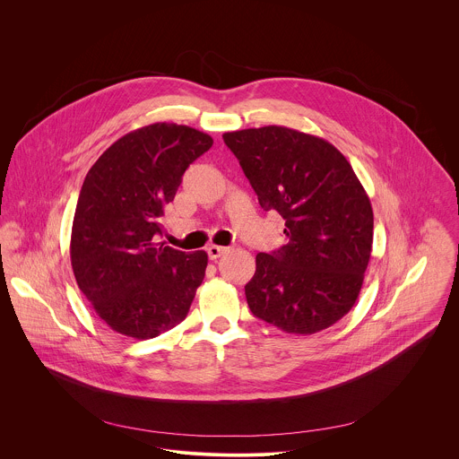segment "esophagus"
I'll list each match as a JSON object with an SVG mask.
<instances>
[{
    "instance_id": "obj_1",
    "label": "esophagus",
    "mask_w": 459,
    "mask_h": 459,
    "mask_svg": "<svg viewBox=\"0 0 459 459\" xmlns=\"http://www.w3.org/2000/svg\"><path fill=\"white\" fill-rule=\"evenodd\" d=\"M206 253H208V258H210V260H217V258H221L222 255L228 253V247H222V246H210V247L206 249Z\"/></svg>"
}]
</instances>
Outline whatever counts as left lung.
Wrapping results in <instances>:
<instances>
[{"label": "left lung", "mask_w": 459, "mask_h": 459, "mask_svg": "<svg viewBox=\"0 0 459 459\" xmlns=\"http://www.w3.org/2000/svg\"><path fill=\"white\" fill-rule=\"evenodd\" d=\"M222 139L290 238L256 256L246 284L251 313L290 333L333 325L360 293L373 246V208L350 162L325 139L279 126Z\"/></svg>", "instance_id": "obj_1"}]
</instances>
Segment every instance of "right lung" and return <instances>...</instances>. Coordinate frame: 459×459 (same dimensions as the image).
<instances>
[{"label":"right lung","instance_id":"1","mask_svg":"<svg viewBox=\"0 0 459 459\" xmlns=\"http://www.w3.org/2000/svg\"><path fill=\"white\" fill-rule=\"evenodd\" d=\"M213 139L153 124L113 143L88 171L72 222L70 262L93 311L118 333L152 339L186 320L208 256L157 244L164 206Z\"/></svg>","mask_w":459,"mask_h":459}]
</instances>
